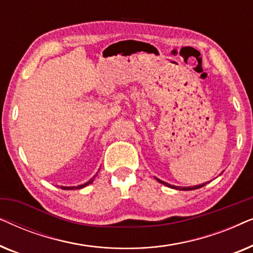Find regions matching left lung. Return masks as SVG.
Listing matches in <instances>:
<instances>
[{"mask_svg": "<svg viewBox=\"0 0 253 253\" xmlns=\"http://www.w3.org/2000/svg\"><path fill=\"white\" fill-rule=\"evenodd\" d=\"M158 182L162 183V184H165L166 186H169V188L171 189H176V190H184V191H189V190H196V189H199V188H203L204 185H206L207 183H203V184H199V185H195V186H185V188H181V186H176V185H171V184H168V183H166L164 181H161V179H159L155 177Z\"/></svg>", "mask_w": 253, "mask_h": 253, "instance_id": "1", "label": "left lung"}]
</instances>
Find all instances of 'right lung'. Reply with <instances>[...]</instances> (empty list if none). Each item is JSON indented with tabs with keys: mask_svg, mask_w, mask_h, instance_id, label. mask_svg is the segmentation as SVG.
Wrapping results in <instances>:
<instances>
[{
	"mask_svg": "<svg viewBox=\"0 0 253 253\" xmlns=\"http://www.w3.org/2000/svg\"><path fill=\"white\" fill-rule=\"evenodd\" d=\"M96 176V175H95ZM95 176H93V177L89 179L88 182H86V183H84V184H81V185H77V186H61V189H63V190H76V189H83V188H85L86 185H88V184H91V183H93V181H94V178H95Z\"/></svg>",
	"mask_w": 253,
	"mask_h": 253,
	"instance_id": "1",
	"label": "right lung"
}]
</instances>
